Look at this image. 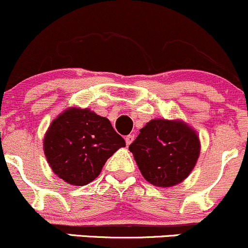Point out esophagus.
Masks as SVG:
<instances>
[{"label": "esophagus", "instance_id": "esophagus-1", "mask_svg": "<svg viewBox=\"0 0 248 248\" xmlns=\"http://www.w3.org/2000/svg\"><path fill=\"white\" fill-rule=\"evenodd\" d=\"M124 140H126V143H127V146H129L130 143H132L133 141H134V135H132V134L127 135V137L124 138Z\"/></svg>", "mask_w": 248, "mask_h": 248}]
</instances>
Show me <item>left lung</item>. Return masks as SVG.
I'll list each match as a JSON object with an SVG mask.
<instances>
[{
    "label": "left lung",
    "mask_w": 248,
    "mask_h": 248,
    "mask_svg": "<svg viewBox=\"0 0 248 248\" xmlns=\"http://www.w3.org/2000/svg\"><path fill=\"white\" fill-rule=\"evenodd\" d=\"M129 151L143 178L157 187H172L189 175L200 154L197 132L180 120L147 122Z\"/></svg>",
    "instance_id": "left-lung-1"
}]
</instances>
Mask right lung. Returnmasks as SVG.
<instances>
[{"instance_id":"add662e5","label":"right lung","mask_w":248,"mask_h":248,"mask_svg":"<svg viewBox=\"0 0 248 248\" xmlns=\"http://www.w3.org/2000/svg\"><path fill=\"white\" fill-rule=\"evenodd\" d=\"M124 146L109 120L88 108H68L51 122L43 139V151L53 172L75 186L96 179L106 161Z\"/></svg>"}]
</instances>
